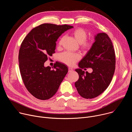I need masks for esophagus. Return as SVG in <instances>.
I'll return each mask as SVG.
<instances>
[{
    "label": "esophagus",
    "instance_id": "obj_1",
    "mask_svg": "<svg viewBox=\"0 0 132 132\" xmlns=\"http://www.w3.org/2000/svg\"><path fill=\"white\" fill-rule=\"evenodd\" d=\"M72 71H73V69L72 68H70V67H69L68 68V72H71Z\"/></svg>",
    "mask_w": 132,
    "mask_h": 132
}]
</instances>
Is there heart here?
<instances>
[{
	"label": "heart",
	"instance_id": "b5f03b06",
	"mask_svg": "<svg viewBox=\"0 0 132 132\" xmlns=\"http://www.w3.org/2000/svg\"><path fill=\"white\" fill-rule=\"evenodd\" d=\"M72 34L76 41L81 45V48L84 51L87 52L91 49L92 44L90 42L86 41L88 37V33L84 29L77 28L73 30ZM63 38L64 37H63L60 39L58 43L59 47L62 45ZM80 59V56L79 54L69 52H64L60 54L59 57V59L61 62L68 66H73Z\"/></svg>",
	"mask_w": 132,
	"mask_h": 132
}]
</instances>
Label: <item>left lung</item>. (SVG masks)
I'll list each match as a JSON object with an SVG mask.
<instances>
[{
	"mask_svg": "<svg viewBox=\"0 0 132 132\" xmlns=\"http://www.w3.org/2000/svg\"><path fill=\"white\" fill-rule=\"evenodd\" d=\"M95 42L79 62L76 69L78 80L75 83L78 93L86 99L96 98L106 89L115 71L116 55L112 41L107 34L99 33ZM91 68V73H85L81 69Z\"/></svg>",
	"mask_w": 132,
	"mask_h": 132,
	"instance_id": "obj_1",
	"label": "left lung"
}]
</instances>
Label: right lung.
<instances>
[{"label":"right lung","instance_id":"right-lung-1","mask_svg":"<svg viewBox=\"0 0 132 132\" xmlns=\"http://www.w3.org/2000/svg\"><path fill=\"white\" fill-rule=\"evenodd\" d=\"M73 27L44 23L33 28L22 41L19 53L21 76L29 92L36 98H52L68 72L66 65L56 62L53 69L44 66L48 56L55 53L56 42Z\"/></svg>","mask_w":132,"mask_h":132}]
</instances>
